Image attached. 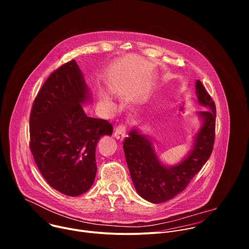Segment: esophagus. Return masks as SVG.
<instances>
[{
    "label": "esophagus",
    "instance_id": "34e87169",
    "mask_svg": "<svg viewBox=\"0 0 249 249\" xmlns=\"http://www.w3.org/2000/svg\"><path fill=\"white\" fill-rule=\"evenodd\" d=\"M126 136V126L125 125H118L114 131V137L117 140H123Z\"/></svg>",
    "mask_w": 249,
    "mask_h": 249
}]
</instances>
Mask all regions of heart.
Here are the masks:
<instances>
[{
  "mask_svg": "<svg viewBox=\"0 0 249 249\" xmlns=\"http://www.w3.org/2000/svg\"><path fill=\"white\" fill-rule=\"evenodd\" d=\"M101 97H102V99H103V101L104 102H106V103H107L109 106H110V107H113V103L110 101V99H109V97L107 96V95H105V94H102L101 95Z\"/></svg>",
  "mask_w": 249,
  "mask_h": 249,
  "instance_id": "b5f03b06",
  "label": "heart"
}]
</instances>
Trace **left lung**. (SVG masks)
<instances>
[{"label": "left lung", "instance_id": "1", "mask_svg": "<svg viewBox=\"0 0 249 249\" xmlns=\"http://www.w3.org/2000/svg\"><path fill=\"white\" fill-rule=\"evenodd\" d=\"M196 94L198 102L208 109L197 112L202 126L191 152L180 163L171 167L163 165L152 141L137 129H133L124 140L125 158L136 191L151 203L165 202L182 192L212 154L215 143L216 105L199 80L196 82Z\"/></svg>", "mask_w": 249, "mask_h": 249}]
</instances>
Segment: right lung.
<instances>
[{
	"instance_id": "right-lung-1",
	"label": "right lung",
	"mask_w": 249,
	"mask_h": 249,
	"mask_svg": "<svg viewBox=\"0 0 249 249\" xmlns=\"http://www.w3.org/2000/svg\"><path fill=\"white\" fill-rule=\"evenodd\" d=\"M90 91L75 60L53 72L34 99L29 117V148L40 173L57 191L71 197L93 184L98 140L112 125L89 117L82 104Z\"/></svg>"
}]
</instances>
